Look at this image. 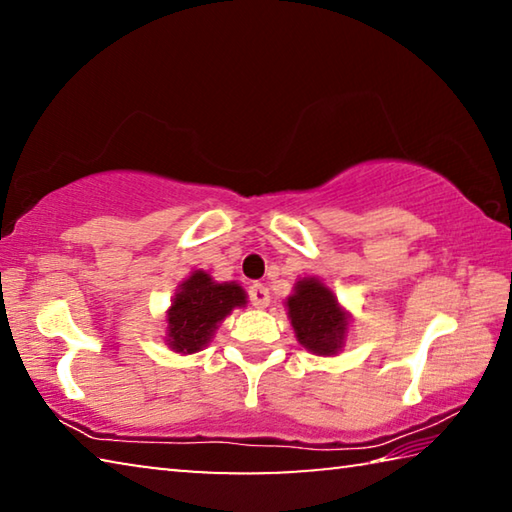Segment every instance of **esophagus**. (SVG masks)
Returning <instances> with one entry per match:
<instances>
[{
  "mask_svg": "<svg viewBox=\"0 0 512 512\" xmlns=\"http://www.w3.org/2000/svg\"><path fill=\"white\" fill-rule=\"evenodd\" d=\"M248 298H250V305L257 309H264L268 302H271V296H268V289L264 284H253V287L248 289Z\"/></svg>",
  "mask_w": 512,
  "mask_h": 512,
  "instance_id": "esophagus-1",
  "label": "esophagus"
}]
</instances>
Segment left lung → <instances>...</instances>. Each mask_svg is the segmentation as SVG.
<instances>
[{"mask_svg": "<svg viewBox=\"0 0 512 512\" xmlns=\"http://www.w3.org/2000/svg\"><path fill=\"white\" fill-rule=\"evenodd\" d=\"M291 325L298 341L316 354H334L343 345L348 316L336 302L334 293L314 277L296 284V293L287 300Z\"/></svg>", "mask_w": 512, "mask_h": 512, "instance_id": "left-lung-1", "label": "left lung"}]
</instances>
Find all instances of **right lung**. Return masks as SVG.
<instances>
[{
    "instance_id": "right-lung-1",
    "label": "right lung",
    "mask_w": 512,
    "mask_h": 512,
    "mask_svg": "<svg viewBox=\"0 0 512 512\" xmlns=\"http://www.w3.org/2000/svg\"><path fill=\"white\" fill-rule=\"evenodd\" d=\"M241 305H246V293L239 284H216L203 271L192 273L189 280L180 284L167 316L171 350L198 352L212 339L216 325Z\"/></svg>"
}]
</instances>
